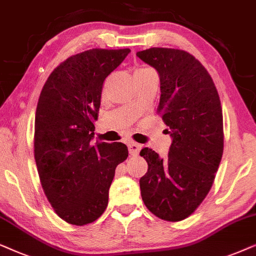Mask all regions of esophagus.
<instances>
[{
  "instance_id": "1",
  "label": "esophagus",
  "mask_w": 256,
  "mask_h": 256,
  "mask_svg": "<svg viewBox=\"0 0 256 256\" xmlns=\"http://www.w3.org/2000/svg\"><path fill=\"white\" fill-rule=\"evenodd\" d=\"M140 148L142 145L137 144V142H131L130 144H128V152H130L131 156H138L139 152H140Z\"/></svg>"
}]
</instances>
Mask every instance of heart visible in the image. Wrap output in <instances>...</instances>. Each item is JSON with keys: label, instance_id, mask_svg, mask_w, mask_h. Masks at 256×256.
<instances>
[{"label": "heart", "instance_id": "obj_1", "mask_svg": "<svg viewBox=\"0 0 256 256\" xmlns=\"http://www.w3.org/2000/svg\"><path fill=\"white\" fill-rule=\"evenodd\" d=\"M139 70H146V69H139Z\"/></svg>", "mask_w": 256, "mask_h": 256}]
</instances>
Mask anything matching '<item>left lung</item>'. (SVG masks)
Instances as JSON below:
<instances>
[{
	"instance_id": "left-lung-1",
	"label": "left lung",
	"mask_w": 256,
	"mask_h": 256,
	"mask_svg": "<svg viewBox=\"0 0 256 256\" xmlns=\"http://www.w3.org/2000/svg\"><path fill=\"white\" fill-rule=\"evenodd\" d=\"M160 78L158 112L171 136L168 158L142 150L148 170L139 180L145 206L166 221H180L202 202L224 152L222 108L205 66L192 54L170 48L138 51Z\"/></svg>"
}]
</instances>
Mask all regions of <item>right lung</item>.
Here are the masks:
<instances>
[{
  "mask_svg": "<svg viewBox=\"0 0 256 256\" xmlns=\"http://www.w3.org/2000/svg\"><path fill=\"white\" fill-rule=\"evenodd\" d=\"M130 49H90L60 63L48 78L35 116V160L46 196L60 219L83 226L104 213L122 142H94L102 88Z\"/></svg>",
  "mask_w": 256,
  "mask_h": 256,
  "instance_id": "obj_1",
  "label": "right lung"
}]
</instances>
